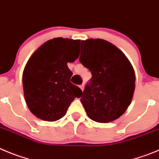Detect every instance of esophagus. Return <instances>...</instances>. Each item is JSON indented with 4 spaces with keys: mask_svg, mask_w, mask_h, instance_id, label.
Returning <instances> with one entry per match:
<instances>
[{
    "mask_svg": "<svg viewBox=\"0 0 159 159\" xmlns=\"http://www.w3.org/2000/svg\"><path fill=\"white\" fill-rule=\"evenodd\" d=\"M84 84H81V85H80V89H81V90H82V91H83V90H84Z\"/></svg>",
    "mask_w": 159,
    "mask_h": 159,
    "instance_id": "obj_1",
    "label": "esophagus"
}]
</instances>
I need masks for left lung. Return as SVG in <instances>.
<instances>
[{
	"label": "left lung",
	"instance_id": "obj_1",
	"mask_svg": "<svg viewBox=\"0 0 159 159\" xmlns=\"http://www.w3.org/2000/svg\"><path fill=\"white\" fill-rule=\"evenodd\" d=\"M79 60L92 73L81 99L89 118L100 123L118 119L134 93L136 78L129 60L116 46L100 38L81 41Z\"/></svg>",
	"mask_w": 159,
	"mask_h": 159
}]
</instances>
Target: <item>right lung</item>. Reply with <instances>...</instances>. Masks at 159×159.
<instances>
[{
	"label": "right lung",
	"mask_w": 159,
	"mask_h": 159,
	"mask_svg": "<svg viewBox=\"0 0 159 159\" xmlns=\"http://www.w3.org/2000/svg\"><path fill=\"white\" fill-rule=\"evenodd\" d=\"M80 40L56 38L44 42L30 56L23 73L26 103L37 118L55 121L63 118L82 91L70 82L67 63L79 56Z\"/></svg>",
	"instance_id": "right-lung-1"
}]
</instances>
